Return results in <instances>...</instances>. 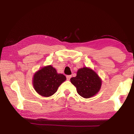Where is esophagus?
<instances>
[{"label":"esophagus","instance_id":"esophagus-1","mask_svg":"<svg viewBox=\"0 0 134 134\" xmlns=\"http://www.w3.org/2000/svg\"><path fill=\"white\" fill-rule=\"evenodd\" d=\"M66 78H67V80H70V78H71V75H67L66 76Z\"/></svg>","mask_w":134,"mask_h":134}]
</instances>
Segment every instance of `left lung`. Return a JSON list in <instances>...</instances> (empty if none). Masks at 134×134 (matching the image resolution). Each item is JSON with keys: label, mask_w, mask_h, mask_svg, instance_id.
Segmentation results:
<instances>
[{"label": "left lung", "mask_w": 134, "mask_h": 134, "mask_svg": "<svg viewBox=\"0 0 134 134\" xmlns=\"http://www.w3.org/2000/svg\"><path fill=\"white\" fill-rule=\"evenodd\" d=\"M79 95L83 98H90L100 91L102 79L91 68L84 67L77 71V76L70 79Z\"/></svg>", "instance_id": "1"}]
</instances>
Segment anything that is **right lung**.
Listing matches in <instances>:
<instances>
[{
	"label": "right lung",
	"mask_w": 134,
	"mask_h": 134,
	"mask_svg": "<svg viewBox=\"0 0 134 134\" xmlns=\"http://www.w3.org/2000/svg\"><path fill=\"white\" fill-rule=\"evenodd\" d=\"M66 80L65 76L57 73L51 65L42 67L34 75L32 85L39 95L49 97L56 92L62 83Z\"/></svg>",
	"instance_id": "obj_1"
}]
</instances>
